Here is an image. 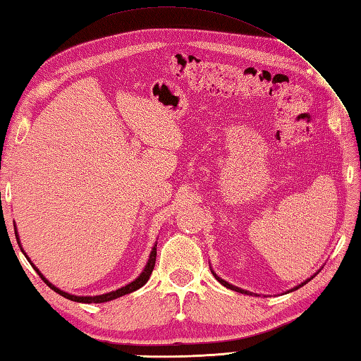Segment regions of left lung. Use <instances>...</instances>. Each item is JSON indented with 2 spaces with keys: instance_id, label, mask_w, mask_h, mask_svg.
Segmentation results:
<instances>
[{
  "instance_id": "1",
  "label": "left lung",
  "mask_w": 361,
  "mask_h": 361,
  "mask_svg": "<svg viewBox=\"0 0 361 361\" xmlns=\"http://www.w3.org/2000/svg\"><path fill=\"white\" fill-rule=\"evenodd\" d=\"M213 274H214V272H213ZM214 277L217 279V281H221V283H222L224 286H227L228 289H233V291H238V293H243V294H249V293H247V291H244V289H241V288H236V286H233V285L227 283V281H225V280H222L221 277H217V275H216V274H214ZM312 279H313V277H312ZM312 279H310V280H312ZM307 281H308V280H307ZM307 281H303V283H302V285H305V283H307ZM302 285H299L298 288H300ZM298 288H295V289H298Z\"/></svg>"
}]
</instances>
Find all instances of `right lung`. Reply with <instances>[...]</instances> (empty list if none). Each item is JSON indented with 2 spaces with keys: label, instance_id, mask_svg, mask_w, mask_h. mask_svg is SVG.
<instances>
[{
  "label": "right lung",
  "instance_id": "obj_1",
  "mask_svg": "<svg viewBox=\"0 0 361 361\" xmlns=\"http://www.w3.org/2000/svg\"><path fill=\"white\" fill-rule=\"evenodd\" d=\"M16 236H17V241H18V235H17V230H16ZM20 244V243H18ZM23 252V250H21ZM27 258V257H26ZM27 261H30V258H27ZM154 261H157V244L153 245V249H152V253H150V258H148V263H147V266H145V269H144V272L139 275V277L134 280V281H131L130 285H126V286H123V288H120V289H116V291H112V293H108V294H102V295H94V298H80V295H72V294H68V293H63V291H61L59 288H56L54 285H51L49 283V281L44 277V275H42L40 272H39V269L37 267H35L32 263V267L35 271H37V274L40 275V279L45 281V283L53 289V291H56L58 294H61V295H63V298L66 299H68V300H73V302H81V303H102V302H109V300H112V299H117V298H122V295H125V294H130V293H133V291H136V289H139L140 286H144L147 281H148V279H150V275H152V272H153V267H154Z\"/></svg>",
  "mask_w": 361,
  "mask_h": 361
}]
</instances>
